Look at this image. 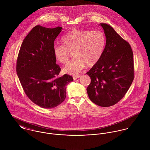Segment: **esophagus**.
Segmentation results:
<instances>
[{
  "label": "esophagus",
  "mask_w": 150,
  "mask_h": 150,
  "mask_svg": "<svg viewBox=\"0 0 150 150\" xmlns=\"http://www.w3.org/2000/svg\"><path fill=\"white\" fill-rule=\"evenodd\" d=\"M73 79H74V80H77V79H79V78L80 77V76H79V75H74V76H73Z\"/></svg>",
  "instance_id": "obj_1"
}]
</instances>
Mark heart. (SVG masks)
Listing matches in <instances>:
<instances>
[{
  "label": "heart",
  "instance_id": "b5f03b06",
  "mask_svg": "<svg viewBox=\"0 0 150 150\" xmlns=\"http://www.w3.org/2000/svg\"><path fill=\"white\" fill-rule=\"evenodd\" d=\"M63 45L55 44L52 52L57 62L64 64L73 51L74 59L67 64L64 72L73 75L79 73L86 65L92 67L101 58L106 44L105 33L100 30L89 31L73 29L62 38Z\"/></svg>",
  "mask_w": 150,
  "mask_h": 150
}]
</instances>
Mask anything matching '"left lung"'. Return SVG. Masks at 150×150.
<instances>
[{
    "label": "left lung",
    "mask_w": 150,
    "mask_h": 150,
    "mask_svg": "<svg viewBox=\"0 0 150 150\" xmlns=\"http://www.w3.org/2000/svg\"><path fill=\"white\" fill-rule=\"evenodd\" d=\"M100 25L106 38V47L99 62L86 73L91 80L86 90L93 103L110 107L123 98L133 81V51L110 25Z\"/></svg>",
    "instance_id": "obj_1"
}]
</instances>
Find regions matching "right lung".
Masks as SVG:
<instances>
[{
	"instance_id": "1",
	"label": "right lung",
	"mask_w": 150,
	"mask_h": 150,
	"mask_svg": "<svg viewBox=\"0 0 150 150\" xmlns=\"http://www.w3.org/2000/svg\"><path fill=\"white\" fill-rule=\"evenodd\" d=\"M62 29L33 28L22 43L17 60V73L25 94L44 108L61 104L66 98V86L73 80L68 74L59 76L61 68L52 52Z\"/></svg>"
}]
</instances>
